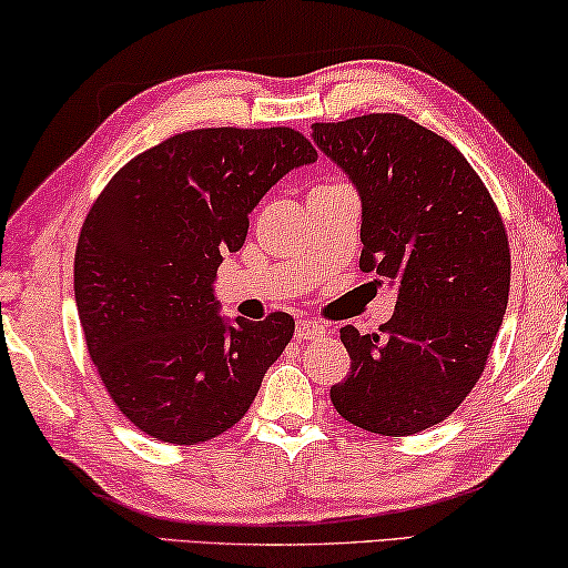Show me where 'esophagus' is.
Here are the masks:
<instances>
[{
    "instance_id": "34e87169",
    "label": "esophagus",
    "mask_w": 568,
    "mask_h": 568,
    "mask_svg": "<svg viewBox=\"0 0 568 568\" xmlns=\"http://www.w3.org/2000/svg\"><path fill=\"white\" fill-rule=\"evenodd\" d=\"M294 334H296V339H320V337H324V334H327V327H324L322 322H314V320H300L296 322V329H294Z\"/></svg>"
}]
</instances>
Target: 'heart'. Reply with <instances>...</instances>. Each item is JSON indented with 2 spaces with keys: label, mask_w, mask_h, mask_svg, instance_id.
Instances as JSON below:
<instances>
[{
  "label": "heart",
  "mask_w": 568,
  "mask_h": 568,
  "mask_svg": "<svg viewBox=\"0 0 568 568\" xmlns=\"http://www.w3.org/2000/svg\"><path fill=\"white\" fill-rule=\"evenodd\" d=\"M324 185H327V183H324ZM334 185V183H332ZM317 189H322V185H317Z\"/></svg>",
  "instance_id": "heart-1"
}]
</instances>
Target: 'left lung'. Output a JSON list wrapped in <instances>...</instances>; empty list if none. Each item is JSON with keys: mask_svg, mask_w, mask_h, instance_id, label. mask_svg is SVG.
<instances>
[{"mask_svg": "<svg viewBox=\"0 0 568 568\" xmlns=\"http://www.w3.org/2000/svg\"><path fill=\"white\" fill-rule=\"evenodd\" d=\"M312 141L357 189L359 266L397 290L379 332L342 327L352 372L329 389L332 405L369 433L427 430L476 387L504 322V221L458 148L410 118L314 123Z\"/></svg>", "mask_w": 568, "mask_h": 568, "instance_id": "8db88e82", "label": "left lung"}]
</instances>
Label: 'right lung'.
Instances as JSON below:
<instances>
[{"label":"right lung","instance_id":"obj_1","mask_svg":"<svg viewBox=\"0 0 568 568\" xmlns=\"http://www.w3.org/2000/svg\"><path fill=\"white\" fill-rule=\"evenodd\" d=\"M314 161L292 128L191 130L100 193L74 251V304L102 385L138 430L196 445L246 415L294 320L221 317L213 284L266 191Z\"/></svg>","mask_w":568,"mask_h":568}]
</instances>
